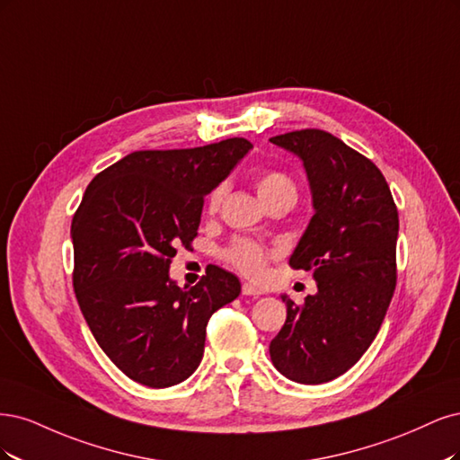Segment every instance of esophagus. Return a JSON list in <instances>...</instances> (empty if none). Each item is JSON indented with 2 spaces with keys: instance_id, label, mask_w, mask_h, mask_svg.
<instances>
[{
  "instance_id": "obj_1",
  "label": "esophagus",
  "mask_w": 460,
  "mask_h": 460,
  "mask_svg": "<svg viewBox=\"0 0 460 460\" xmlns=\"http://www.w3.org/2000/svg\"><path fill=\"white\" fill-rule=\"evenodd\" d=\"M243 294H244V296H261L263 292H261L258 287H254V285L244 283V285H243Z\"/></svg>"
}]
</instances>
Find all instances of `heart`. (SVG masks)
<instances>
[{
  "label": "heart",
  "mask_w": 460,
  "mask_h": 460,
  "mask_svg": "<svg viewBox=\"0 0 460 460\" xmlns=\"http://www.w3.org/2000/svg\"><path fill=\"white\" fill-rule=\"evenodd\" d=\"M256 187L261 200L271 206L279 200H294L298 197V189L292 177L280 170H261L256 173ZM227 192L226 183H217L210 192L208 199H206V206H208V212H217L224 197ZM268 250L261 244L250 241V239H234L226 250H224V260L231 265L233 270L239 273L260 279L268 268Z\"/></svg>",
  "instance_id": "obj_1"
}]
</instances>
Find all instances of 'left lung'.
Masks as SVG:
<instances>
[{
	"label": "left lung",
	"mask_w": 460,
	"mask_h": 460,
	"mask_svg": "<svg viewBox=\"0 0 460 460\" xmlns=\"http://www.w3.org/2000/svg\"><path fill=\"white\" fill-rule=\"evenodd\" d=\"M270 141L304 160L315 214L290 268L317 283L302 305L280 296L287 321L270 353L280 375L323 384L361 359L386 317L397 283V206L375 162L332 133L307 128Z\"/></svg>",
	"instance_id": "1"
}]
</instances>
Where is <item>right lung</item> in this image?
I'll return each mask as SVG.
<instances>
[{
    "mask_svg": "<svg viewBox=\"0 0 460 460\" xmlns=\"http://www.w3.org/2000/svg\"><path fill=\"white\" fill-rule=\"evenodd\" d=\"M250 141L136 151L97 173L72 217V285L101 349L122 373L168 388L200 365L206 324L241 294L212 265L195 287L170 279L177 246L199 234L204 197L226 180Z\"/></svg>",
    "mask_w": 460,
    "mask_h": 460,
    "instance_id": "obj_1",
    "label": "right lung"
}]
</instances>
